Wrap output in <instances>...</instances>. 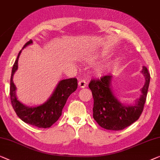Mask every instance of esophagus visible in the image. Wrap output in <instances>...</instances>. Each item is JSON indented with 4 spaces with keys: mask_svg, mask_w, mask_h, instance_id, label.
<instances>
[{
    "mask_svg": "<svg viewBox=\"0 0 160 160\" xmlns=\"http://www.w3.org/2000/svg\"><path fill=\"white\" fill-rule=\"evenodd\" d=\"M78 85H79L80 88H83L86 87L87 82L85 80L82 79V80H79V82H78Z\"/></svg>",
    "mask_w": 160,
    "mask_h": 160,
    "instance_id": "1",
    "label": "esophagus"
}]
</instances>
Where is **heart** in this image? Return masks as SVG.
<instances>
[{"instance_id":"1","label":"heart","mask_w":160,"mask_h":160,"mask_svg":"<svg viewBox=\"0 0 160 160\" xmlns=\"http://www.w3.org/2000/svg\"><path fill=\"white\" fill-rule=\"evenodd\" d=\"M103 53H96V54H91L89 56H88L87 59L89 62H93V61L97 59V58L100 57H103ZM107 68V64H103L102 65H101L97 68V72H104L106 69Z\"/></svg>"}]
</instances>
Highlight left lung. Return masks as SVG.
Here are the masks:
<instances>
[{"label":"left lung","mask_w":160,"mask_h":160,"mask_svg":"<svg viewBox=\"0 0 160 160\" xmlns=\"http://www.w3.org/2000/svg\"><path fill=\"white\" fill-rule=\"evenodd\" d=\"M141 73L145 78V83L141 89L140 97L134 104L125 105L117 98L112 91V75H106L101 79L92 80L89 83L93 97V117L101 127L107 130H120L138 120L142 113L147 99L150 75L143 66Z\"/></svg>","instance_id":"obj_1"}]
</instances>
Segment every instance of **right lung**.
<instances>
[{"mask_svg":"<svg viewBox=\"0 0 160 160\" xmlns=\"http://www.w3.org/2000/svg\"><path fill=\"white\" fill-rule=\"evenodd\" d=\"M31 44H32V40L27 42L23 48ZM21 52L22 50L13 64L11 76L10 96L12 107L17 116L25 123L38 128H50L62 115V109L67 98L77 89L78 80L76 78H69L60 80L48 99L42 104L35 107L24 104L17 98L16 93L17 87L13 81V75L18 69V61Z\"/></svg>","mask_w":160,"mask_h":160,"instance_id":"right-lung-1","label":"right lung"}]
</instances>
